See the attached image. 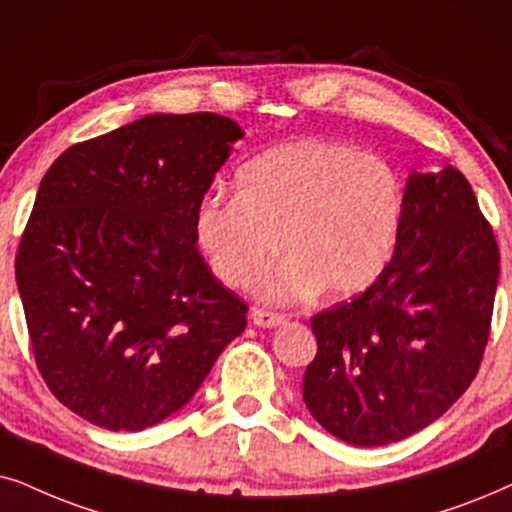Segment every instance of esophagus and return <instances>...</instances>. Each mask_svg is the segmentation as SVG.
<instances>
[{
	"mask_svg": "<svg viewBox=\"0 0 512 512\" xmlns=\"http://www.w3.org/2000/svg\"><path fill=\"white\" fill-rule=\"evenodd\" d=\"M250 318L257 327H276L285 320L283 313H276V311H269V309H252Z\"/></svg>",
	"mask_w": 512,
	"mask_h": 512,
	"instance_id": "34e87169",
	"label": "esophagus"
}]
</instances>
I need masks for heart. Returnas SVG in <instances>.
Instances as JSON below:
<instances>
[{
	"mask_svg": "<svg viewBox=\"0 0 512 512\" xmlns=\"http://www.w3.org/2000/svg\"><path fill=\"white\" fill-rule=\"evenodd\" d=\"M405 215V187L391 163L344 142L302 138L264 149L236 175V196H203L194 236L229 288L262 283L274 302L323 290L344 299L370 288L391 262Z\"/></svg>",
	"mask_w": 512,
	"mask_h": 512,
	"instance_id": "obj_1",
	"label": "heart"
}]
</instances>
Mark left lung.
Segmentation results:
<instances>
[{
	"instance_id": "left-lung-1",
	"label": "left lung",
	"mask_w": 512,
	"mask_h": 512,
	"mask_svg": "<svg viewBox=\"0 0 512 512\" xmlns=\"http://www.w3.org/2000/svg\"><path fill=\"white\" fill-rule=\"evenodd\" d=\"M499 245L463 173H412L395 252L351 302L311 318L304 403L358 447L410 438L480 370L492 330Z\"/></svg>"
}]
</instances>
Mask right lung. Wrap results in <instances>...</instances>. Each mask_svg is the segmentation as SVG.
Returning a JSON list of instances; mask_svg holds the SVG:
<instances>
[{"mask_svg":"<svg viewBox=\"0 0 512 512\" xmlns=\"http://www.w3.org/2000/svg\"><path fill=\"white\" fill-rule=\"evenodd\" d=\"M238 124L149 114L77 142L46 170L16 283L49 391L107 431H142L189 403L248 304L196 248L194 213Z\"/></svg>","mask_w":512,"mask_h":512,"instance_id":"add662e5","label":"right lung"}]
</instances>
